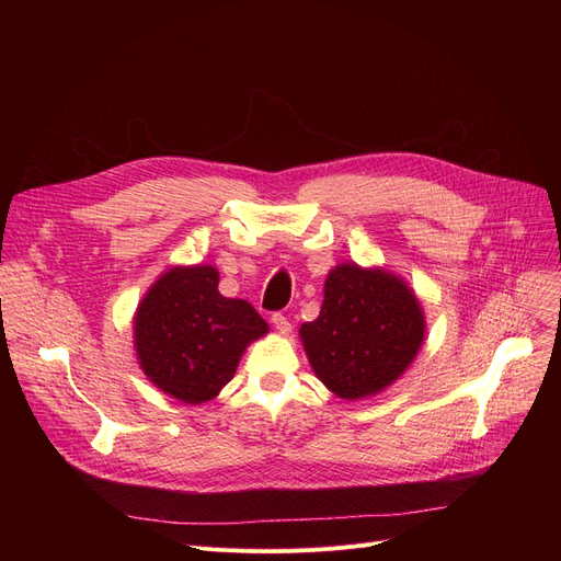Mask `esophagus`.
<instances>
[{
	"label": "esophagus",
	"instance_id": "obj_1",
	"mask_svg": "<svg viewBox=\"0 0 561 561\" xmlns=\"http://www.w3.org/2000/svg\"><path fill=\"white\" fill-rule=\"evenodd\" d=\"M271 322H273V328L279 332V334H290V330H293V325L288 322V318L286 316H282V313H273V318H271Z\"/></svg>",
	"mask_w": 561,
	"mask_h": 561
}]
</instances>
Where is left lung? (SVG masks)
Wrapping results in <instances>:
<instances>
[{
  "mask_svg": "<svg viewBox=\"0 0 561 561\" xmlns=\"http://www.w3.org/2000/svg\"><path fill=\"white\" fill-rule=\"evenodd\" d=\"M316 377L343 400L375 396L409 368L425 339L419 298L381 268L341 263L325 279L320 316L300 328Z\"/></svg>",
  "mask_w": 561,
  "mask_h": 561,
  "instance_id": "8db88e82",
  "label": "left lung"
}]
</instances>
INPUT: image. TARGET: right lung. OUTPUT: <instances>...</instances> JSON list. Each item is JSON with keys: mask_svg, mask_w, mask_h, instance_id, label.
<instances>
[{"mask_svg": "<svg viewBox=\"0 0 561 561\" xmlns=\"http://www.w3.org/2000/svg\"><path fill=\"white\" fill-rule=\"evenodd\" d=\"M218 282L214 265H176L147 290L134 318L142 373L186 404L216 398L245 347L268 332L250 302L220 296Z\"/></svg>", "mask_w": 561, "mask_h": 561, "instance_id": "add662e5", "label": "right lung"}]
</instances>
